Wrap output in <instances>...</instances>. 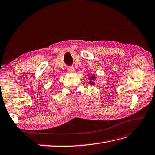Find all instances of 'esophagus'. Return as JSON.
<instances>
[{"mask_svg":"<svg viewBox=\"0 0 155 155\" xmlns=\"http://www.w3.org/2000/svg\"><path fill=\"white\" fill-rule=\"evenodd\" d=\"M68 71L70 73H72V72H75V68L74 67H69L68 68Z\"/></svg>","mask_w":155,"mask_h":155,"instance_id":"1","label":"esophagus"}]
</instances>
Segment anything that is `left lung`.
I'll return each instance as SVG.
<instances>
[{"label": "left lung", "instance_id": "left-lung-1", "mask_svg": "<svg viewBox=\"0 0 155 155\" xmlns=\"http://www.w3.org/2000/svg\"><path fill=\"white\" fill-rule=\"evenodd\" d=\"M88 75H89V84H90V85H91V86H92V85H95L96 84V83H95V80H96L97 79V77H96V74H88Z\"/></svg>", "mask_w": 155, "mask_h": 155}]
</instances>
